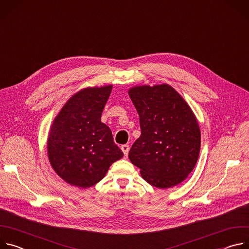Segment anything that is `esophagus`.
I'll return each mask as SVG.
<instances>
[{
	"instance_id": "esophagus-1",
	"label": "esophagus",
	"mask_w": 249,
	"mask_h": 249,
	"mask_svg": "<svg viewBox=\"0 0 249 249\" xmlns=\"http://www.w3.org/2000/svg\"><path fill=\"white\" fill-rule=\"evenodd\" d=\"M121 150H122L124 156H128V153H129V150H130V148H129L128 145H123V146L121 147Z\"/></svg>"
}]
</instances>
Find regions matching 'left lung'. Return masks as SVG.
Listing matches in <instances>:
<instances>
[{"instance_id":"obj_1","label":"left lung","mask_w":249,"mask_h":249,"mask_svg":"<svg viewBox=\"0 0 249 249\" xmlns=\"http://www.w3.org/2000/svg\"><path fill=\"white\" fill-rule=\"evenodd\" d=\"M128 93L142 131L129 160L149 184L160 189L178 185L195 167L200 153L201 132L194 112L167 84L135 86Z\"/></svg>"}]
</instances>
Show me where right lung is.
Returning <instances> with one entry per match:
<instances>
[{
    "label": "right lung",
    "instance_id": "add662e5",
    "mask_svg": "<svg viewBox=\"0 0 249 249\" xmlns=\"http://www.w3.org/2000/svg\"><path fill=\"white\" fill-rule=\"evenodd\" d=\"M112 85L85 88L71 96L54 118L47 155L54 171L72 186L98 183L110 165L123 157L101 114Z\"/></svg>",
    "mask_w": 249,
    "mask_h": 249
}]
</instances>
